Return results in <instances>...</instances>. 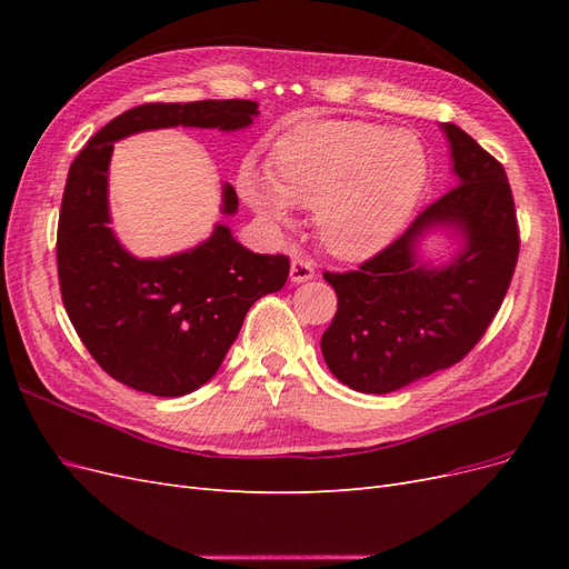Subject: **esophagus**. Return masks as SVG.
<instances>
[{"mask_svg": "<svg viewBox=\"0 0 569 569\" xmlns=\"http://www.w3.org/2000/svg\"><path fill=\"white\" fill-rule=\"evenodd\" d=\"M289 278H291V282H308V280H313V278H316V266H313L311 258L295 256V261H291Z\"/></svg>", "mask_w": 569, "mask_h": 569, "instance_id": "esophagus-1", "label": "esophagus"}]
</instances>
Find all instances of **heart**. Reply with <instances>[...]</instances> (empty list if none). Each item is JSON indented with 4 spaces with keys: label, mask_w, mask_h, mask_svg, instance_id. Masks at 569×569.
Returning <instances> with one entry per match:
<instances>
[{
    "label": "heart",
    "mask_w": 569,
    "mask_h": 569,
    "mask_svg": "<svg viewBox=\"0 0 569 569\" xmlns=\"http://www.w3.org/2000/svg\"><path fill=\"white\" fill-rule=\"evenodd\" d=\"M427 180V153L412 132L358 120L308 126L272 153V173L239 170V192L278 226L295 222V203L316 209L325 247L363 258L391 242L416 209Z\"/></svg>",
    "instance_id": "heart-1"
}]
</instances>
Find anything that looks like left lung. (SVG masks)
Here are the masks:
<instances>
[{"label": "left lung", "instance_id": "1", "mask_svg": "<svg viewBox=\"0 0 569 569\" xmlns=\"http://www.w3.org/2000/svg\"><path fill=\"white\" fill-rule=\"evenodd\" d=\"M443 132L458 187L356 270L322 272L337 291V313L320 349L356 391L389 393L456 366L489 330L518 266L520 228L503 166L458 126L443 123ZM437 224L466 237V249L439 271L415 263L417 237Z\"/></svg>", "mask_w": 569, "mask_h": 569}]
</instances>
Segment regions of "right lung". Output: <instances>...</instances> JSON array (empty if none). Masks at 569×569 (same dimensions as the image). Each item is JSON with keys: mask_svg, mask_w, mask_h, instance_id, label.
Here are the masks:
<instances>
[{"mask_svg": "<svg viewBox=\"0 0 569 569\" xmlns=\"http://www.w3.org/2000/svg\"><path fill=\"white\" fill-rule=\"evenodd\" d=\"M249 99L142 104L116 116L80 149L68 170L57 230L61 301L80 341L113 380L153 396H184L218 372L249 308L280 291L289 258L253 253L216 226L209 242L161 261H140L116 242L109 222L113 142L140 130L251 123ZM237 211L232 184L222 213Z\"/></svg>", "mask_w": 569, "mask_h": 569, "instance_id": "right-lung-1", "label": "right lung"}]
</instances>
